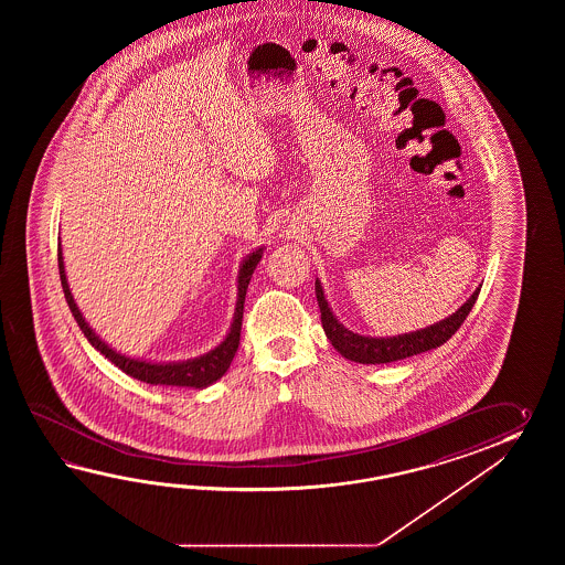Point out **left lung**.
Wrapping results in <instances>:
<instances>
[{
  "label": "left lung",
  "mask_w": 565,
  "mask_h": 565,
  "mask_svg": "<svg viewBox=\"0 0 565 565\" xmlns=\"http://www.w3.org/2000/svg\"><path fill=\"white\" fill-rule=\"evenodd\" d=\"M480 287L470 295V299L446 317L440 323L430 324L420 331L414 333H404L397 337H363L360 333H353L345 329L343 324L335 319L333 311L329 309L324 300L323 287L319 280H315V295L319 300L321 309V323H323L324 335L331 341V345L345 358V360L358 361V363H392V361L406 360L412 355H418L424 351L440 348L450 337L455 335L458 327L465 323L469 317L470 309L479 299Z\"/></svg>",
  "instance_id": "obj_1"
}]
</instances>
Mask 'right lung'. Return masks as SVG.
Masks as SVG:
<instances>
[{
	"instance_id": "add662e5",
	"label": "right lung",
	"mask_w": 565,
	"mask_h": 565,
	"mask_svg": "<svg viewBox=\"0 0 565 565\" xmlns=\"http://www.w3.org/2000/svg\"><path fill=\"white\" fill-rule=\"evenodd\" d=\"M263 258V248L254 250L244 258L241 266V275H238V300H236V312H234V321L230 327V333L226 339L212 349L210 353H205L202 358L195 360L178 361V363H151V361L131 360L127 355H120L115 349L108 348L107 343L96 335L95 331L88 327L85 317L78 311L76 302L73 299V292L68 288V280L64 275V260H62V250L58 248V270H61L62 290L66 302L73 311L76 323L81 327V331L85 333L86 339L90 341V345L100 351L108 361H113L119 370L131 375L135 380H141L145 384L153 385H181V387H207L220 380L224 373L228 372L230 363L234 360L238 345H241L242 315H244V299H246V288L253 278L254 268Z\"/></svg>"
}]
</instances>
